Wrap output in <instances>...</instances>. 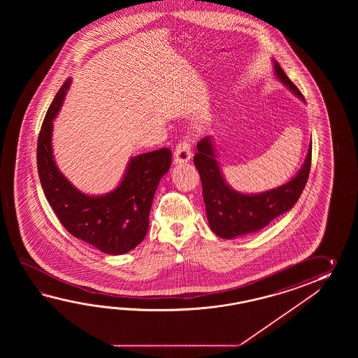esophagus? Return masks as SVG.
Returning <instances> with one entry per match:
<instances>
[{
    "label": "esophagus",
    "mask_w": 358,
    "mask_h": 358,
    "mask_svg": "<svg viewBox=\"0 0 358 358\" xmlns=\"http://www.w3.org/2000/svg\"><path fill=\"white\" fill-rule=\"evenodd\" d=\"M190 157H192V151H190L189 143L187 141H182L176 145V152H174V164L188 162Z\"/></svg>",
    "instance_id": "esophagus-1"
}]
</instances>
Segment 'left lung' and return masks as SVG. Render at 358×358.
I'll return each mask as SVG.
<instances>
[{
  "label": "left lung",
  "mask_w": 358,
  "mask_h": 358,
  "mask_svg": "<svg viewBox=\"0 0 358 358\" xmlns=\"http://www.w3.org/2000/svg\"><path fill=\"white\" fill-rule=\"evenodd\" d=\"M274 73L287 88L304 102L303 94L276 61H274ZM311 157L310 145L302 168L292 180L274 189L245 194L233 189L225 182L211 136L202 138L197 143V153L193 161L201 176L206 215L211 230L220 238L233 239L256 233L278 216L289 211L297 203L306 187L311 169Z\"/></svg>",
  "instance_id": "left-lung-1"
}]
</instances>
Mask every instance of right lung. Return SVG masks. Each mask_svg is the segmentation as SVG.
Wrapping results in <instances>:
<instances>
[{"mask_svg":"<svg viewBox=\"0 0 358 358\" xmlns=\"http://www.w3.org/2000/svg\"><path fill=\"white\" fill-rule=\"evenodd\" d=\"M70 84L68 79L55 96L39 131V180L48 203L71 236L107 255H122L145 239L153 197L171 165V151L161 148L131 157L122 182L106 194L80 192L59 170L52 151V122Z\"/></svg>","mask_w":358,"mask_h":358,"instance_id":"right-lung-1","label":"right lung"}]
</instances>
